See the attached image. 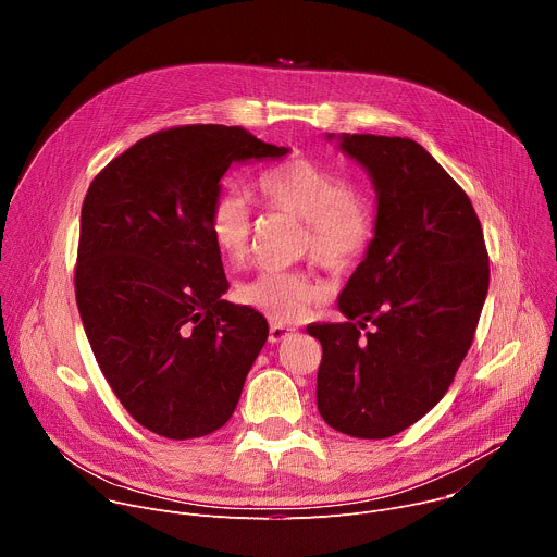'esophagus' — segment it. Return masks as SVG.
Masks as SVG:
<instances>
[{"instance_id": "1", "label": "esophagus", "mask_w": 557, "mask_h": 557, "mask_svg": "<svg viewBox=\"0 0 557 557\" xmlns=\"http://www.w3.org/2000/svg\"><path fill=\"white\" fill-rule=\"evenodd\" d=\"M295 333V329H288V326H282V324H271V331H269V339L273 344L277 342H284L286 337H290Z\"/></svg>"}]
</instances>
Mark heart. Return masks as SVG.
<instances>
[{
	"label": "heart",
	"instance_id": "1",
	"mask_svg": "<svg viewBox=\"0 0 557 557\" xmlns=\"http://www.w3.org/2000/svg\"><path fill=\"white\" fill-rule=\"evenodd\" d=\"M256 187L271 209L306 222L304 251L322 269L346 273L361 262L372 243L374 220L346 178L297 156L262 172ZM209 233L226 262L249 260L253 211L245 194L222 191L213 200ZM235 295L269 320L290 324L324 299V286L304 271H262L237 286Z\"/></svg>",
	"mask_w": 557,
	"mask_h": 557
}]
</instances>
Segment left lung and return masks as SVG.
Wrapping results in <instances>:
<instances>
[{"instance_id":"obj_1","label":"left lung","mask_w":557,"mask_h":557,"mask_svg":"<svg viewBox=\"0 0 557 557\" xmlns=\"http://www.w3.org/2000/svg\"><path fill=\"white\" fill-rule=\"evenodd\" d=\"M342 149L368 170L379 205L366 260L337 299L348 322L306 329L324 350L317 408L342 434L387 438L449 389L481 320L490 256L471 200L417 140L344 134Z\"/></svg>"}]
</instances>
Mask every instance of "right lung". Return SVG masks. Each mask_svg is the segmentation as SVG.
I'll return each mask as SVG.
<instances>
[{"label":"right lung","mask_w":557,"mask_h":557,"mask_svg":"<svg viewBox=\"0 0 557 557\" xmlns=\"http://www.w3.org/2000/svg\"><path fill=\"white\" fill-rule=\"evenodd\" d=\"M284 153L245 127H170L116 156L86 194L78 314L116 399L158 436H207L240 401L269 324L222 299L209 211L231 163Z\"/></svg>","instance_id":"right-lung-1"}]
</instances>
